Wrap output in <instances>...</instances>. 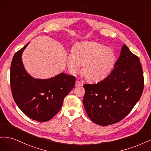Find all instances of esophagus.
Listing matches in <instances>:
<instances>
[{
	"label": "esophagus",
	"instance_id": "esophagus-1",
	"mask_svg": "<svg viewBox=\"0 0 151 151\" xmlns=\"http://www.w3.org/2000/svg\"><path fill=\"white\" fill-rule=\"evenodd\" d=\"M82 85L81 83L79 81H76V83H75V86L76 87H79V86H81Z\"/></svg>",
	"mask_w": 151,
	"mask_h": 151
}]
</instances>
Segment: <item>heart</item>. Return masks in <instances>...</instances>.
<instances>
[{
    "instance_id": "b5f03b06",
    "label": "heart",
    "mask_w": 151,
    "mask_h": 151,
    "mask_svg": "<svg viewBox=\"0 0 151 151\" xmlns=\"http://www.w3.org/2000/svg\"><path fill=\"white\" fill-rule=\"evenodd\" d=\"M116 61L113 49L93 41L77 43L74 51L68 53L67 66L71 72L83 66L82 75L90 82L96 83L105 79L112 70Z\"/></svg>"
}]
</instances>
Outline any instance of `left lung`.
I'll list each match as a JSON object with an SVG mask.
<instances>
[{"label": "left lung", "instance_id": "8db88e82", "mask_svg": "<svg viewBox=\"0 0 151 151\" xmlns=\"http://www.w3.org/2000/svg\"><path fill=\"white\" fill-rule=\"evenodd\" d=\"M139 60L124 45L110 74L98 83L83 85V105L94 123L106 126L119 122L139 100L144 89Z\"/></svg>", "mask_w": 151, "mask_h": 151}]
</instances>
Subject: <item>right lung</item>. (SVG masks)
Wrapping results in <instances>:
<instances>
[{"instance_id": "add662e5", "label": "right lung", "mask_w": 151, "mask_h": 151, "mask_svg": "<svg viewBox=\"0 0 151 151\" xmlns=\"http://www.w3.org/2000/svg\"><path fill=\"white\" fill-rule=\"evenodd\" d=\"M27 43L14 55L11 66V88L14 101L28 117L38 122L51 119L74 88L75 77L61 73L48 79L35 78L24 68L22 55Z\"/></svg>"}]
</instances>
